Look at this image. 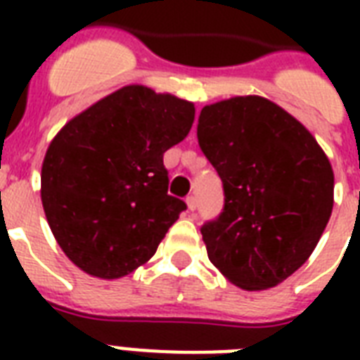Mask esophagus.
I'll return each instance as SVG.
<instances>
[{
    "mask_svg": "<svg viewBox=\"0 0 360 360\" xmlns=\"http://www.w3.org/2000/svg\"><path fill=\"white\" fill-rule=\"evenodd\" d=\"M186 205H188V211H191V213L196 211V196H194V194L186 196Z\"/></svg>",
    "mask_w": 360,
    "mask_h": 360,
    "instance_id": "obj_1",
    "label": "esophagus"
}]
</instances>
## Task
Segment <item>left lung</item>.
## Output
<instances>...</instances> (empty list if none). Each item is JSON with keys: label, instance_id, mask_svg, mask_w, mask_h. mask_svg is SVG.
I'll use <instances>...</instances> for the list:
<instances>
[{"label": "left lung", "instance_id": "obj_1", "mask_svg": "<svg viewBox=\"0 0 360 360\" xmlns=\"http://www.w3.org/2000/svg\"><path fill=\"white\" fill-rule=\"evenodd\" d=\"M198 141L224 186L222 213L202 226L211 263L240 290L284 282L333 213L327 155L304 124L257 95L203 106Z\"/></svg>", "mask_w": 360, "mask_h": 360}]
</instances>
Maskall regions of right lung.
<instances>
[{
	"label": "right lung",
	"mask_w": 360,
	"mask_h": 360,
	"mask_svg": "<svg viewBox=\"0 0 360 360\" xmlns=\"http://www.w3.org/2000/svg\"><path fill=\"white\" fill-rule=\"evenodd\" d=\"M194 104L124 86L84 110L50 141L41 200L53 237L76 267L127 276L157 252L186 203L168 194L164 153L186 138Z\"/></svg>",
	"instance_id": "add662e5"
}]
</instances>
